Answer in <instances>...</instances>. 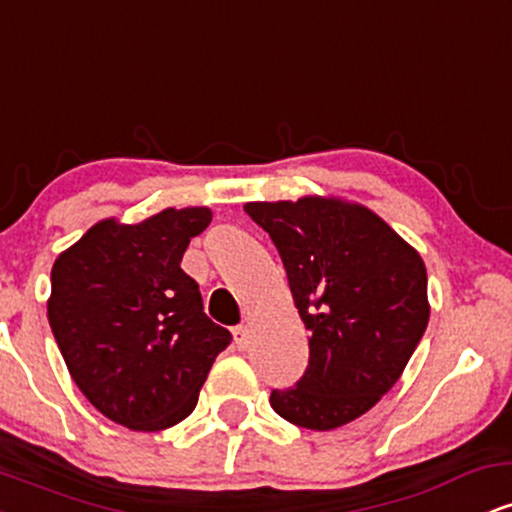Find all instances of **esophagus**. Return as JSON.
I'll return each mask as SVG.
<instances>
[{
    "instance_id": "esophagus-1",
    "label": "esophagus",
    "mask_w": 512,
    "mask_h": 512,
    "mask_svg": "<svg viewBox=\"0 0 512 512\" xmlns=\"http://www.w3.org/2000/svg\"><path fill=\"white\" fill-rule=\"evenodd\" d=\"M233 339H236L238 349H248V344H250V330H248V325H238L236 330H233Z\"/></svg>"
}]
</instances>
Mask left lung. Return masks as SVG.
<instances>
[{
  "instance_id": "1",
  "label": "left lung",
  "mask_w": 512,
  "mask_h": 512,
  "mask_svg": "<svg viewBox=\"0 0 512 512\" xmlns=\"http://www.w3.org/2000/svg\"><path fill=\"white\" fill-rule=\"evenodd\" d=\"M279 250L305 330L303 378L272 390L281 419L332 431L397 383L428 325L424 260L373 211L339 199L250 202Z\"/></svg>"
}]
</instances>
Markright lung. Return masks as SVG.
Returning <instances> with one entry per match:
<instances>
[{"label":"right lung","mask_w":512,"mask_h":512,"mask_svg":"<svg viewBox=\"0 0 512 512\" xmlns=\"http://www.w3.org/2000/svg\"><path fill=\"white\" fill-rule=\"evenodd\" d=\"M207 207L163 209L142 223L88 228L52 267L48 317L76 387L115 424L163 431L197 407L231 332L211 322L180 269Z\"/></svg>","instance_id":"add662e5"}]
</instances>
